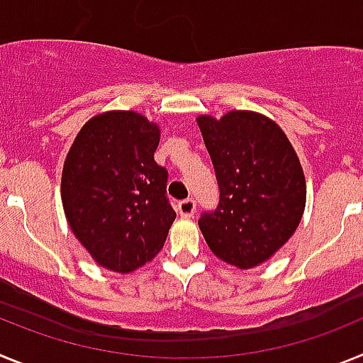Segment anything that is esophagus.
<instances>
[{"label": "esophagus", "mask_w": 363, "mask_h": 363, "mask_svg": "<svg viewBox=\"0 0 363 363\" xmlns=\"http://www.w3.org/2000/svg\"><path fill=\"white\" fill-rule=\"evenodd\" d=\"M178 213H179V216L192 218V216H194V213H196V201L192 200V198H187V200L179 201Z\"/></svg>", "instance_id": "34e87169"}]
</instances>
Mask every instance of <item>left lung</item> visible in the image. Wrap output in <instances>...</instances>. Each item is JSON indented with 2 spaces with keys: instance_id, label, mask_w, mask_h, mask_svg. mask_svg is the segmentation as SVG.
Wrapping results in <instances>:
<instances>
[{
  "instance_id": "obj_1",
  "label": "left lung",
  "mask_w": 363,
  "mask_h": 363,
  "mask_svg": "<svg viewBox=\"0 0 363 363\" xmlns=\"http://www.w3.org/2000/svg\"><path fill=\"white\" fill-rule=\"evenodd\" d=\"M220 185L214 213L198 220L214 256L252 269L277 255L306 209V176L277 121L252 111L196 118Z\"/></svg>"
}]
</instances>
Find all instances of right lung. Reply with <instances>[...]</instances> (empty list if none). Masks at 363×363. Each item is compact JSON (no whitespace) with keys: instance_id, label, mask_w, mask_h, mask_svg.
Returning <instances> with one entry per match:
<instances>
[{"instance_id":"1","label":"right lung","mask_w":363,"mask_h":363,"mask_svg":"<svg viewBox=\"0 0 363 363\" xmlns=\"http://www.w3.org/2000/svg\"><path fill=\"white\" fill-rule=\"evenodd\" d=\"M158 123L107 111L74 138L63 163L62 201L72 234L99 267L136 271L162 251L176 213L167 171L154 162Z\"/></svg>"}]
</instances>
